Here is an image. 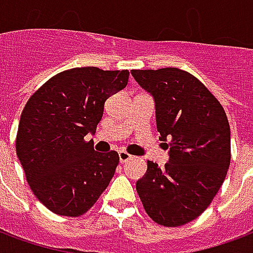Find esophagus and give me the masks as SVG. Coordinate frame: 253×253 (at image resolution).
<instances>
[{"instance_id": "obj_1", "label": "esophagus", "mask_w": 253, "mask_h": 253, "mask_svg": "<svg viewBox=\"0 0 253 253\" xmlns=\"http://www.w3.org/2000/svg\"><path fill=\"white\" fill-rule=\"evenodd\" d=\"M130 159H132L131 154H128L125 150H119V161H121L122 164H125L126 161H128Z\"/></svg>"}]
</instances>
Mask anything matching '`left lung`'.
I'll list each match as a JSON object with an SVG mask.
<instances>
[{"label": "left lung", "mask_w": 253, "mask_h": 253, "mask_svg": "<svg viewBox=\"0 0 253 253\" xmlns=\"http://www.w3.org/2000/svg\"><path fill=\"white\" fill-rule=\"evenodd\" d=\"M154 97L160 139L169 148L164 168L148 161L137 181L143 209L154 222L175 228L194 221L211 203L230 165V127L215 96L177 67L131 70Z\"/></svg>", "instance_id": "left-lung-1"}]
</instances>
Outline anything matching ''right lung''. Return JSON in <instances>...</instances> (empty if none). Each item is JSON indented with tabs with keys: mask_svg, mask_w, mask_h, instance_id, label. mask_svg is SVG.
Listing matches in <instances>:
<instances>
[{
	"mask_svg": "<svg viewBox=\"0 0 253 253\" xmlns=\"http://www.w3.org/2000/svg\"><path fill=\"white\" fill-rule=\"evenodd\" d=\"M128 70L74 67L31 96L20 118L16 153L35 196L50 211L78 217L97 202L119 164L115 150L85 141L103 118L105 100L128 83Z\"/></svg>",
	"mask_w": 253,
	"mask_h": 253,
	"instance_id": "right-lung-1",
	"label": "right lung"
}]
</instances>
